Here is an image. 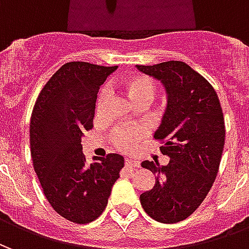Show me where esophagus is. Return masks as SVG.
<instances>
[{
  "label": "esophagus",
  "instance_id": "1",
  "mask_svg": "<svg viewBox=\"0 0 249 249\" xmlns=\"http://www.w3.org/2000/svg\"><path fill=\"white\" fill-rule=\"evenodd\" d=\"M140 165V162L137 160H132V159H125V167L128 168H137Z\"/></svg>",
  "mask_w": 249,
  "mask_h": 249
}]
</instances>
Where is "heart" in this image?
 Returning a JSON list of instances; mask_svg holds the SVG:
<instances>
[{
  "label": "heart",
  "instance_id": "1",
  "mask_svg": "<svg viewBox=\"0 0 249 249\" xmlns=\"http://www.w3.org/2000/svg\"><path fill=\"white\" fill-rule=\"evenodd\" d=\"M125 89L129 96L130 101L133 104L139 101H148L151 103L155 93H156V84L155 81L146 76L136 74L128 78L125 82ZM108 97V90L103 89L98 93L97 97V109H101L104 107V103ZM145 130L140 126H132V128H125V129H119L112 135V141L114 146L120 151L130 152L136 146V144L144 139Z\"/></svg>",
  "mask_w": 249,
  "mask_h": 249
}]
</instances>
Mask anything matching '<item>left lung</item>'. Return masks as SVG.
Segmentation results:
<instances>
[{
  "label": "left lung",
  "mask_w": 249,
  "mask_h": 249,
  "mask_svg": "<svg viewBox=\"0 0 249 249\" xmlns=\"http://www.w3.org/2000/svg\"><path fill=\"white\" fill-rule=\"evenodd\" d=\"M164 84L168 105L155 139L171 160L141 162L152 171L156 184L141 193L142 208L152 219L173 224L196 211L219 172L225 141L223 109L213 87L183 61L137 65Z\"/></svg>",
  "instance_id": "1"
}]
</instances>
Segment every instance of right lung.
I'll return each instance as SVG.
<instances>
[{"mask_svg": "<svg viewBox=\"0 0 249 249\" xmlns=\"http://www.w3.org/2000/svg\"><path fill=\"white\" fill-rule=\"evenodd\" d=\"M117 66L66 62L49 78L30 117V153L46 200L64 219L88 224L103 213L124 157L109 153L90 165L81 137L93 128L100 87Z\"/></svg>", "mask_w": 249, "mask_h": 249, "instance_id": "1", "label": "right lung"}]
</instances>
